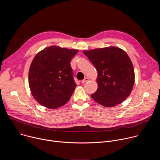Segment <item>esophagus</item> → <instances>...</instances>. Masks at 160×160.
<instances>
[{
    "instance_id": "obj_1",
    "label": "esophagus",
    "mask_w": 160,
    "mask_h": 160,
    "mask_svg": "<svg viewBox=\"0 0 160 160\" xmlns=\"http://www.w3.org/2000/svg\"><path fill=\"white\" fill-rule=\"evenodd\" d=\"M88 78H85L83 80H82V81H81V82H82V83H85V82H87V81H88Z\"/></svg>"
}]
</instances>
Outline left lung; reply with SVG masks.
I'll use <instances>...</instances> for the list:
<instances>
[{
	"instance_id": "left-lung-1",
	"label": "left lung",
	"mask_w": 160,
	"mask_h": 160,
	"mask_svg": "<svg viewBox=\"0 0 160 160\" xmlns=\"http://www.w3.org/2000/svg\"><path fill=\"white\" fill-rule=\"evenodd\" d=\"M98 72L96 92L92 98L105 107H113L130 94L135 73L132 62L125 51L117 47L83 51Z\"/></svg>"
}]
</instances>
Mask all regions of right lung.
Masks as SVG:
<instances>
[{"mask_svg":"<svg viewBox=\"0 0 160 160\" xmlns=\"http://www.w3.org/2000/svg\"><path fill=\"white\" fill-rule=\"evenodd\" d=\"M78 52L52 45L36 54L30 67L28 83L40 104L56 109L69 101L77 86L70 62Z\"/></svg>","mask_w":160,"mask_h":160,"instance_id":"1","label":"right lung"}]
</instances>
